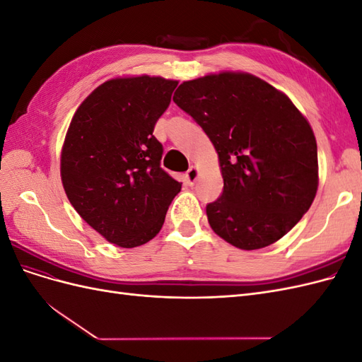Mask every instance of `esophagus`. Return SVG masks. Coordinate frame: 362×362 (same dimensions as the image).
Masks as SVG:
<instances>
[{"label":"esophagus","mask_w":362,"mask_h":362,"mask_svg":"<svg viewBox=\"0 0 362 362\" xmlns=\"http://www.w3.org/2000/svg\"><path fill=\"white\" fill-rule=\"evenodd\" d=\"M198 177H199V170L196 166H192L187 172H185V181H187V184H190V185H193L196 182Z\"/></svg>","instance_id":"esophagus-1"}]
</instances>
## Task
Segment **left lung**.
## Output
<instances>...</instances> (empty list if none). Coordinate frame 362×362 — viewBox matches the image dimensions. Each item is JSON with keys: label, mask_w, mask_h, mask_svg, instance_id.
Wrapping results in <instances>:
<instances>
[{"label": "left lung", "mask_w": 362, "mask_h": 362, "mask_svg": "<svg viewBox=\"0 0 362 362\" xmlns=\"http://www.w3.org/2000/svg\"><path fill=\"white\" fill-rule=\"evenodd\" d=\"M173 101L218 156L223 192L206 205L213 231L243 250L278 242L310 210L319 187L308 120L286 93L247 72L184 81Z\"/></svg>", "instance_id": "8db88e82"}]
</instances>
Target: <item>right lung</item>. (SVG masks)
<instances>
[{
  "mask_svg": "<svg viewBox=\"0 0 362 362\" xmlns=\"http://www.w3.org/2000/svg\"><path fill=\"white\" fill-rule=\"evenodd\" d=\"M178 81L112 78L76 108L63 141L60 177L83 221L107 242L137 247L154 238L181 182L160 168L154 127Z\"/></svg>",
  "mask_w": 362,
  "mask_h": 362,
  "instance_id": "right-lung-1",
  "label": "right lung"
}]
</instances>
